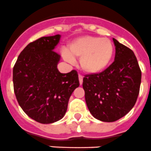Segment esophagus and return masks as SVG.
<instances>
[{
    "instance_id": "1",
    "label": "esophagus",
    "mask_w": 151,
    "mask_h": 151,
    "mask_svg": "<svg viewBox=\"0 0 151 151\" xmlns=\"http://www.w3.org/2000/svg\"><path fill=\"white\" fill-rule=\"evenodd\" d=\"M78 78H79V82H80V84L81 85L82 83H83V76L81 75V74H79L78 75Z\"/></svg>"
}]
</instances>
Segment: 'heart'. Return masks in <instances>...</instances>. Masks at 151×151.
Here are the masks:
<instances>
[{"instance_id":"obj_1","label":"heart","mask_w":151,"mask_h":151,"mask_svg":"<svg viewBox=\"0 0 151 151\" xmlns=\"http://www.w3.org/2000/svg\"><path fill=\"white\" fill-rule=\"evenodd\" d=\"M114 46L107 38L83 36L73 40L68 45V51H63V58L70 64L80 59V67L83 71L95 74L103 71L111 61Z\"/></svg>"}]
</instances>
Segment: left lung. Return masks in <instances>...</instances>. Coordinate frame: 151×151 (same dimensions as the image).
<instances>
[{
  "label": "left lung",
  "mask_w": 151,
  "mask_h": 151,
  "mask_svg": "<svg viewBox=\"0 0 151 151\" xmlns=\"http://www.w3.org/2000/svg\"><path fill=\"white\" fill-rule=\"evenodd\" d=\"M114 61L103 72L83 79L85 101L94 118L114 122L127 114L137 99L141 71L134 53L113 38Z\"/></svg>",
  "instance_id": "1"
}]
</instances>
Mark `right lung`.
<instances>
[{"label":"right lung","instance_id":"right-lung-1","mask_svg":"<svg viewBox=\"0 0 151 151\" xmlns=\"http://www.w3.org/2000/svg\"><path fill=\"white\" fill-rule=\"evenodd\" d=\"M60 35L43 37L21 51L13 69L14 93L30 118L52 124L64 117L73 91L79 87L76 70L62 73L58 69L60 55L54 51Z\"/></svg>","mask_w":151,"mask_h":151}]
</instances>
